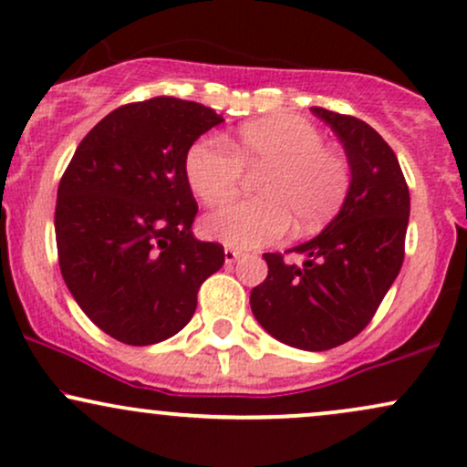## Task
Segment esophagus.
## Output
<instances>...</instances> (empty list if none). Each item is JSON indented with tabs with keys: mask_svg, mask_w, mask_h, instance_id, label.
Here are the masks:
<instances>
[{
	"mask_svg": "<svg viewBox=\"0 0 467 467\" xmlns=\"http://www.w3.org/2000/svg\"><path fill=\"white\" fill-rule=\"evenodd\" d=\"M241 256V252L239 250H234V248H226L223 250V259H226V265H233L234 261H237Z\"/></svg>",
	"mask_w": 467,
	"mask_h": 467,
	"instance_id": "34e87169",
	"label": "esophagus"
}]
</instances>
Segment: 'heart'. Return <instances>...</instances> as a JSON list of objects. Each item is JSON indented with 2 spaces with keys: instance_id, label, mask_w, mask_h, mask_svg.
I'll use <instances>...</instances> for the list:
<instances>
[{
  "instance_id": "b5f03b06",
  "label": "heart",
  "mask_w": 467,
  "mask_h": 467,
  "mask_svg": "<svg viewBox=\"0 0 467 467\" xmlns=\"http://www.w3.org/2000/svg\"><path fill=\"white\" fill-rule=\"evenodd\" d=\"M192 192L208 206L237 195L244 171L254 180V202H239L203 217L208 239L230 248H261L294 230L316 233L336 215L351 186L349 160L325 147V138L303 118L250 122L230 144L203 136L184 160Z\"/></svg>"
}]
</instances>
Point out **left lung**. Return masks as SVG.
I'll list each match as a JSON object with an SVG mask.
<instances>
[{
	"label": "left lung",
	"instance_id": "1",
	"mask_svg": "<svg viewBox=\"0 0 467 467\" xmlns=\"http://www.w3.org/2000/svg\"><path fill=\"white\" fill-rule=\"evenodd\" d=\"M345 147L351 186L334 222L318 237L287 250L305 264L265 252L267 278L250 294L261 327L289 347L327 351L371 323L404 264L410 192L398 155L356 116L312 107Z\"/></svg>",
	"mask_w": 467,
	"mask_h": 467
}]
</instances>
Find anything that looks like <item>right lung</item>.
I'll list each match as a JSON object with an SVG mask.
<instances>
[{
  "instance_id": "add662e5",
  "label": "right lung",
  "mask_w": 467,
  "mask_h": 467,
  "mask_svg": "<svg viewBox=\"0 0 467 467\" xmlns=\"http://www.w3.org/2000/svg\"><path fill=\"white\" fill-rule=\"evenodd\" d=\"M223 122L192 100L155 96L107 114L58 182L55 233L63 281L88 318L125 345L175 336L223 245L192 237L191 144Z\"/></svg>"
}]
</instances>
